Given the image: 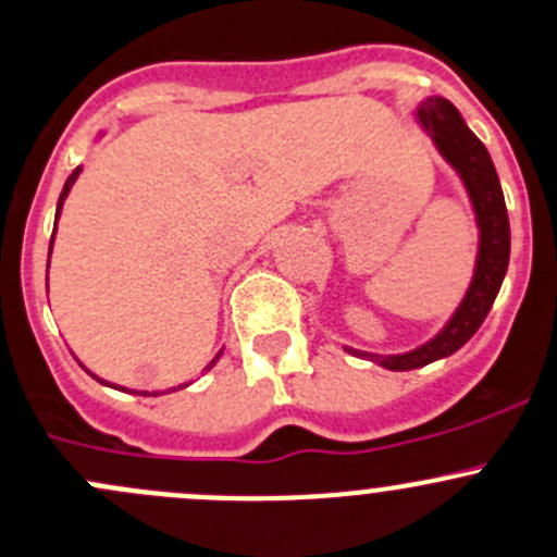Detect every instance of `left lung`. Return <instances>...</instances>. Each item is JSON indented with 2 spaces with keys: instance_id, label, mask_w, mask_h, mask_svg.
Wrapping results in <instances>:
<instances>
[{
  "instance_id": "obj_1",
  "label": "left lung",
  "mask_w": 557,
  "mask_h": 557,
  "mask_svg": "<svg viewBox=\"0 0 557 557\" xmlns=\"http://www.w3.org/2000/svg\"><path fill=\"white\" fill-rule=\"evenodd\" d=\"M417 119L431 132L442 157L463 178L479 224V257L463 302H460L455 317L449 319L447 327L436 338L428 341L420 349L393 357L349 349L351 355L371 357L373 362L389 368V371H411V368H422L428 362L442 360V357L458 351L490 313L495 295L504 284L506 268H509V216H506L504 191H500L498 173H495L487 148L468 129L463 115L458 113V108L449 99L428 97L417 110Z\"/></svg>"
}]
</instances>
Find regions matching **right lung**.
<instances>
[{"label": "right lung", "mask_w": 557, "mask_h": 557, "mask_svg": "<svg viewBox=\"0 0 557 557\" xmlns=\"http://www.w3.org/2000/svg\"><path fill=\"white\" fill-rule=\"evenodd\" d=\"M78 175H81V168H75V170H73V175H70V178H67V184H64V189H62V197H59V206H57V219H59V213H62V202H64V197H67V191L73 189V184H75V178H78ZM53 233H57V227H53ZM51 246H53V238H51ZM48 260H51V249H48ZM219 355H222V351H219ZM219 355L213 357V360H211V366H208V368H213V366H216Z\"/></svg>", "instance_id": "1"}]
</instances>
